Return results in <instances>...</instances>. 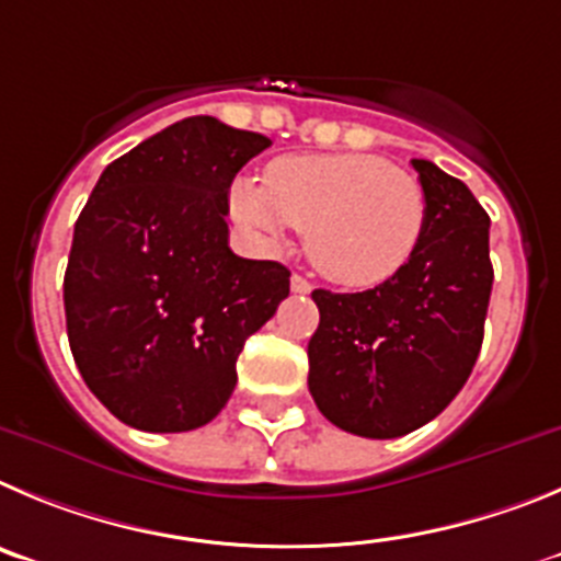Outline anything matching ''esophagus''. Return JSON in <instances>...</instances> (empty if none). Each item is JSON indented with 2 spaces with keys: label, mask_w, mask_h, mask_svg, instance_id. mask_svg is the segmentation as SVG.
Wrapping results in <instances>:
<instances>
[{
  "label": "esophagus",
  "mask_w": 561,
  "mask_h": 561,
  "mask_svg": "<svg viewBox=\"0 0 561 561\" xmlns=\"http://www.w3.org/2000/svg\"><path fill=\"white\" fill-rule=\"evenodd\" d=\"M290 290L293 293H310L312 285H310V279H305L301 274H293L290 276Z\"/></svg>",
  "instance_id": "1"
}]
</instances>
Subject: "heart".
Instances as JSON below:
<instances>
[{"label":"heart","mask_w":561,"mask_h":561,"mask_svg":"<svg viewBox=\"0 0 561 561\" xmlns=\"http://www.w3.org/2000/svg\"><path fill=\"white\" fill-rule=\"evenodd\" d=\"M231 211L262 243L307 231L321 274L346 287H380L416 254L427 224L419 181L371 153L282 156L231 184Z\"/></svg>","instance_id":"1"}]
</instances>
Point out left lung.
<instances>
[{
	"mask_svg": "<svg viewBox=\"0 0 561 561\" xmlns=\"http://www.w3.org/2000/svg\"><path fill=\"white\" fill-rule=\"evenodd\" d=\"M425 237L400 276L363 293L312 290L321 321L307 343L318 411L366 438H397L456 400L483 343L492 262L489 215L467 184L413 159Z\"/></svg>",
	"mask_w": 561,
	"mask_h": 561,
	"instance_id": "obj_1",
	"label": "left lung"
}]
</instances>
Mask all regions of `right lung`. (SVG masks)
<instances>
[{
  "mask_svg": "<svg viewBox=\"0 0 561 561\" xmlns=\"http://www.w3.org/2000/svg\"><path fill=\"white\" fill-rule=\"evenodd\" d=\"M271 139L186 117L111 161L75 224L64 276L72 357L119 422L184 433L224 411L237 357L290 271L229 249V186Z\"/></svg>",
  "mask_w": 561,
  "mask_h": 561,
  "instance_id": "obj_1",
  "label": "right lung"
}]
</instances>
